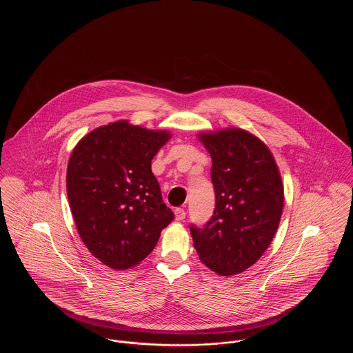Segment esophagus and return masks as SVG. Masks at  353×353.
<instances>
[{
  "label": "esophagus",
  "mask_w": 353,
  "mask_h": 353,
  "mask_svg": "<svg viewBox=\"0 0 353 353\" xmlns=\"http://www.w3.org/2000/svg\"><path fill=\"white\" fill-rule=\"evenodd\" d=\"M186 217V212H185V209H182V208H178V209H175V219L176 220H183Z\"/></svg>",
  "instance_id": "34e87169"
}]
</instances>
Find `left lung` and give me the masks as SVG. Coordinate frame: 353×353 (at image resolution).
I'll list each match as a JSON object with an SVG mask.
<instances>
[{
    "label": "left lung",
    "mask_w": 353,
    "mask_h": 353,
    "mask_svg": "<svg viewBox=\"0 0 353 353\" xmlns=\"http://www.w3.org/2000/svg\"><path fill=\"white\" fill-rule=\"evenodd\" d=\"M212 157L216 205L202 227L190 225L202 263L220 276L254 265L269 248L280 224L284 188L269 148L243 129L201 133Z\"/></svg>",
    "instance_id": "obj_1"
}]
</instances>
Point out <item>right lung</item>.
Wrapping results in <instances>:
<instances>
[{
  "label": "right lung",
  "instance_id": "add662e5",
  "mask_svg": "<svg viewBox=\"0 0 353 353\" xmlns=\"http://www.w3.org/2000/svg\"><path fill=\"white\" fill-rule=\"evenodd\" d=\"M170 139L118 121L90 132L70 154L66 193L79 235L112 269L139 265L174 220L151 168Z\"/></svg>",
  "mask_w": 353,
  "mask_h": 353
}]
</instances>
